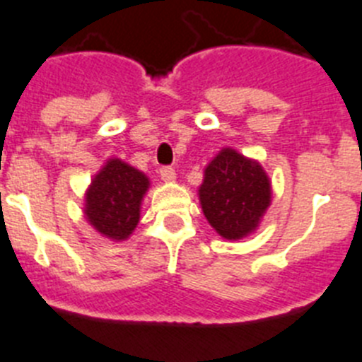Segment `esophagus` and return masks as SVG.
<instances>
[{
    "mask_svg": "<svg viewBox=\"0 0 362 362\" xmlns=\"http://www.w3.org/2000/svg\"><path fill=\"white\" fill-rule=\"evenodd\" d=\"M158 173H160L162 180H164V182H175V180H177V173H175L173 168H160V169H158Z\"/></svg>",
    "mask_w": 362,
    "mask_h": 362,
    "instance_id": "obj_1",
    "label": "esophagus"
}]
</instances>
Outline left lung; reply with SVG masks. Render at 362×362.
Returning <instances> with one entry per match:
<instances>
[{"label":"left lung","instance_id":"obj_1","mask_svg":"<svg viewBox=\"0 0 362 362\" xmlns=\"http://www.w3.org/2000/svg\"><path fill=\"white\" fill-rule=\"evenodd\" d=\"M204 216L223 240H242L258 229L272 202L263 165L233 148H221L205 165L198 187Z\"/></svg>","mask_w":362,"mask_h":362}]
</instances>
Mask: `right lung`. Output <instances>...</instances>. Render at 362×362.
I'll list each match as a JSON object with an SVG mask.
<instances>
[{"instance_id":"add662e5","label":"right lung","mask_w":362,"mask_h":362,"mask_svg":"<svg viewBox=\"0 0 362 362\" xmlns=\"http://www.w3.org/2000/svg\"><path fill=\"white\" fill-rule=\"evenodd\" d=\"M148 189L149 178L141 169L120 158H108L84 193V218L100 236L124 242L139 226Z\"/></svg>"}]
</instances>
